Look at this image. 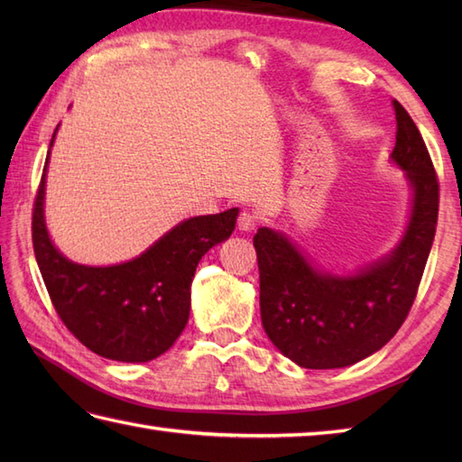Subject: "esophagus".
<instances>
[{
    "mask_svg": "<svg viewBox=\"0 0 462 462\" xmlns=\"http://www.w3.org/2000/svg\"><path fill=\"white\" fill-rule=\"evenodd\" d=\"M256 226H258V216H256V214H252V212H248V210L240 212V216H238V228H240L242 232L256 230Z\"/></svg>",
    "mask_w": 462,
    "mask_h": 462,
    "instance_id": "obj_1",
    "label": "esophagus"
}]
</instances>
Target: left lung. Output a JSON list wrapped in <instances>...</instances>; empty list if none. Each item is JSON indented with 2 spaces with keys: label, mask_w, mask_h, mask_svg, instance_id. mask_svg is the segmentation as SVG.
<instances>
[{
  "label": "left lung",
  "mask_w": 462,
  "mask_h": 462,
  "mask_svg": "<svg viewBox=\"0 0 462 462\" xmlns=\"http://www.w3.org/2000/svg\"><path fill=\"white\" fill-rule=\"evenodd\" d=\"M397 134L391 152L413 190L403 238L393 252L353 273H331L286 234L258 228L262 326L283 356L306 369L347 367L379 351L413 306L439 216V180L417 125L393 101Z\"/></svg>",
  "instance_id": "1"
}]
</instances>
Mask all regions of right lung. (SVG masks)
Listing matches in <instances>:
<instances>
[{"label":"right lung","mask_w":462,"mask_h":462,"mask_svg":"<svg viewBox=\"0 0 462 462\" xmlns=\"http://www.w3.org/2000/svg\"><path fill=\"white\" fill-rule=\"evenodd\" d=\"M49 152L32 230L37 266L55 311L87 349L105 359L144 363L162 356L189 321L196 266L212 246L230 238L238 208L176 224L129 262L83 266L67 260L49 238L43 214Z\"/></svg>","instance_id":"1"}]
</instances>
